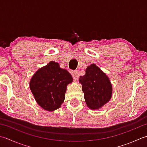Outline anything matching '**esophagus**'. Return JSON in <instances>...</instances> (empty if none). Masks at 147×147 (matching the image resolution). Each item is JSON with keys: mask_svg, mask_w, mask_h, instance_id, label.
Instances as JSON below:
<instances>
[{"mask_svg": "<svg viewBox=\"0 0 147 147\" xmlns=\"http://www.w3.org/2000/svg\"><path fill=\"white\" fill-rule=\"evenodd\" d=\"M73 77L74 81H78L79 78V73L78 71H74L73 73Z\"/></svg>", "mask_w": 147, "mask_h": 147, "instance_id": "34e87169", "label": "esophagus"}]
</instances>
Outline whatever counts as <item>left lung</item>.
<instances>
[{"label": "left lung", "instance_id": "8db88e82", "mask_svg": "<svg viewBox=\"0 0 147 147\" xmlns=\"http://www.w3.org/2000/svg\"><path fill=\"white\" fill-rule=\"evenodd\" d=\"M79 82L82 85L86 104L91 110L100 108L111 98L110 79L96 64L88 66L85 75L80 77Z\"/></svg>", "mask_w": 147, "mask_h": 147}]
</instances>
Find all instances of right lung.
<instances>
[{
	"label": "right lung",
	"mask_w": 147,
	"mask_h": 147,
	"mask_svg": "<svg viewBox=\"0 0 147 147\" xmlns=\"http://www.w3.org/2000/svg\"><path fill=\"white\" fill-rule=\"evenodd\" d=\"M72 82L73 78L67 70L51 61L32 76L30 88L37 104L44 110L52 111L61 106L67 85Z\"/></svg>",
	"instance_id": "right-lung-1"
}]
</instances>
